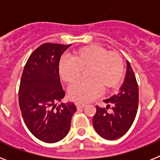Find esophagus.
I'll use <instances>...</instances> for the list:
<instances>
[{
    "instance_id": "obj_1",
    "label": "esophagus",
    "mask_w": 160,
    "mask_h": 160,
    "mask_svg": "<svg viewBox=\"0 0 160 160\" xmlns=\"http://www.w3.org/2000/svg\"><path fill=\"white\" fill-rule=\"evenodd\" d=\"M76 107H77V109H82V108H84L85 107V105L84 104H80V103H76Z\"/></svg>"
}]
</instances>
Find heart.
Segmentation results:
<instances>
[{
	"label": "heart",
	"instance_id": "1",
	"mask_svg": "<svg viewBox=\"0 0 160 160\" xmlns=\"http://www.w3.org/2000/svg\"><path fill=\"white\" fill-rule=\"evenodd\" d=\"M88 69V80H80L69 88L68 96L79 103L88 102L105 92L113 89L120 84L124 74V61L116 52H108L105 47L89 45L74 51L71 59H63L59 72L63 81L72 84L80 77L81 69Z\"/></svg>",
	"mask_w": 160,
	"mask_h": 160
}]
</instances>
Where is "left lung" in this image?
Here are the masks:
<instances>
[{"instance_id":"obj_1","label":"left lung","mask_w":160,"mask_h":160,"mask_svg":"<svg viewBox=\"0 0 160 160\" xmlns=\"http://www.w3.org/2000/svg\"><path fill=\"white\" fill-rule=\"evenodd\" d=\"M126 73L118 93L104 100L106 108L96 106L93 127L102 138L115 140L128 131L135 119L138 106V87L129 61ZM110 110L109 111L108 109Z\"/></svg>"}]
</instances>
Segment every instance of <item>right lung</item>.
<instances>
[{
  "label": "right lung",
  "mask_w": 160,
  "mask_h": 160,
  "mask_svg": "<svg viewBox=\"0 0 160 160\" xmlns=\"http://www.w3.org/2000/svg\"><path fill=\"white\" fill-rule=\"evenodd\" d=\"M71 45L44 43L29 57L19 87V105L27 128L42 142L54 143L68 134L76 111L72 102L57 105L65 96L60 83L61 55Z\"/></svg>",
  "instance_id": "1"
}]
</instances>
